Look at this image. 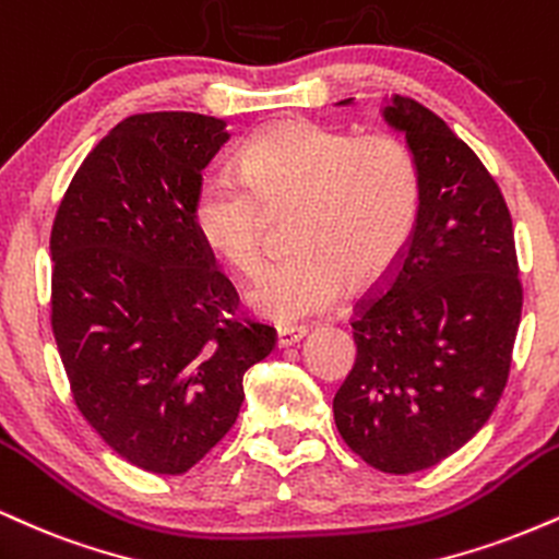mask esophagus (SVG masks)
Returning a JSON list of instances; mask_svg holds the SVG:
<instances>
[{
  "label": "esophagus",
  "mask_w": 559,
  "mask_h": 559,
  "mask_svg": "<svg viewBox=\"0 0 559 559\" xmlns=\"http://www.w3.org/2000/svg\"><path fill=\"white\" fill-rule=\"evenodd\" d=\"M308 334L306 326H277V345L280 347H290L295 343H300Z\"/></svg>",
  "instance_id": "1"
}]
</instances>
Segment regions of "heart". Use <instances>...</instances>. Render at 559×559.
<instances>
[{
    "label": "heart",
    "instance_id": "heart-1",
    "mask_svg": "<svg viewBox=\"0 0 559 559\" xmlns=\"http://www.w3.org/2000/svg\"><path fill=\"white\" fill-rule=\"evenodd\" d=\"M287 209L295 253L251 290L255 311L277 321L324 311L345 282L366 287L397 264L421 212V169L397 135L295 120L251 138L235 173L203 175L190 219L222 264L255 277L264 266L266 214Z\"/></svg>",
    "mask_w": 559,
    "mask_h": 559
}]
</instances>
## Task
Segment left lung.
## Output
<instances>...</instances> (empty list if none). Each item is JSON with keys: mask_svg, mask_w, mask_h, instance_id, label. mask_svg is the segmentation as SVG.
I'll use <instances>...</instances> for the list:
<instances>
[{"mask_svg": "<svg viewBox=\"0 0 559 559\" xmlns=\"http://www.w3.org/2000/svg\"><path fill=\"white\" fill-rule=\"evenodd\" d=\"M384 117L421 169V212L382 290L356 304V364L332 408L356 455L416 474L461 450L500 403L523 285L508 203L474 148L416 98L395 96Z\"/></svg>", "mask_w": 559, "mask_h": 559, "instance_id": "obj_1", "label": "left lung"}]
</instances>
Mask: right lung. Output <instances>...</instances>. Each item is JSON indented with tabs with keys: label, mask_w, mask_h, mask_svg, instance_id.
<instances>
[{
	"label": "right lung",
	"mask_w": 559,
	"mask_h": 559,
	"mask_svg": "<svg viewBox=\"0 0 559 559\" xmlns=\"http://www.w3.org/2000/svg\"><path fill=\"white\" fill-rule=\"evenodd\" d=\"M225 122L148 111L85 156L51 227V332L83 418L117 455L180 476L233 429L277 330L240 311L190 219Z\"/></svg>",
	"instance_id": "right-lung-1"
}]
</instances>
